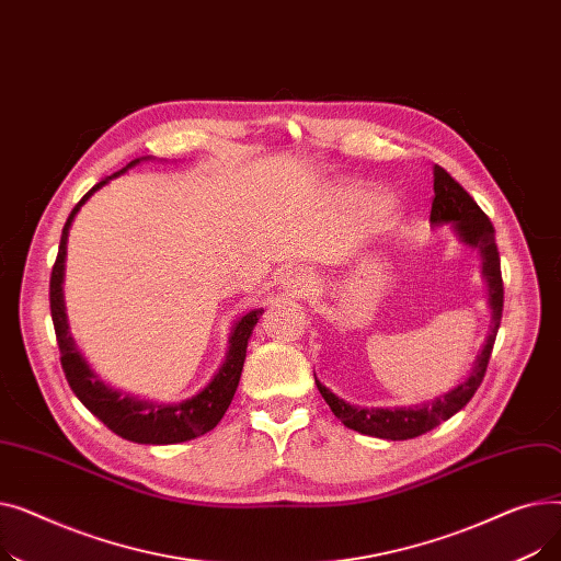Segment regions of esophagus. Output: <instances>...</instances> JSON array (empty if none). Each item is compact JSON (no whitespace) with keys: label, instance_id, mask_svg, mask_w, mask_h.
I'll list each match as a JSON object with an SVG mask.
<instances>
[{"label":"esophagus","instance_id":"34e87169","mask_svg":"<svg viewBox=\"0 0 561 561\" xmlns=\"http://www.w3.org/2000/svg\"><path fill=\"white\" fill-rule=\"evenodd\" d=\"M313 275L307 268H288L282 275V288L290 298H307L313 290Z\"/></svg>","mask_w":561,"mask_h":561}]
</instances>
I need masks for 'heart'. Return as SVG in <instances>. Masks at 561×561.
<instances>
[{
    "label": "heart",
    "mask_w": 561,
    "mask_h": 561,
    "mask_svg": "<svg viewBox=\"0 0 561 561\" xmlns=\"http://www.w3.org/2000/svg\"><path fill=\"white\" fill-rule=\"evenodd\" d=\"M364 204L368 206V209H370L373 214L387 211L389 206H391V202H389L385 195H366V197H364Z\"/></svg>",
    "instance_id": "1"
}]
</instances>
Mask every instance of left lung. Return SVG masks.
Segmentation results:
<instances>
[{
    "mask_svg": "<svg viewBox=\"0 0 561 561\" xmlns=\"http://www.w3.org/2000/svg\"><path fill=\"white\" fill-rule=\"evenodd\" d=\"M430 222L432 227L453 225L457 239L463 245L480 252L482 277L486 282V305L491 309L489 334L482 343V350L476 355L473 368L468 370V375L459 381V385L421 404L357 407L334 396L325 385H320L316 377V387L320 396L330 404V409L334 411V416L345 427L355 430L359 434L389 438V440H404V438H416L434 430L436 425L455 416L457 411L463 409L468 400L476 396L491 359L500 318H503V275H500V254L495 245V231L486 214L478 206V202L470 197L440 165H434V199H432Z\"/></svg>",
    "mask_w": 561,
    "mask_h": 561,
    "instance_id": "obj_1",
    "label": "left lung"
}]
</instances>
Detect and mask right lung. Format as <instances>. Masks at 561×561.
Masks as SVG:
<instances>
[{"label": "right lung", "mask_w": 561, "mask_h": 561, "mask_svg": "<svg viewBox=\"0 0 561 561\" xmlns=\"http://www.w3.org/2000/svg\"><path fill=\"white\" fill-rule=\"evenodd\" d=\"M152 157H140L127 163V168L113 172L111 176H104L100 184H95L88 191L79 204L72 209V214L66 220L61 245H58V256L51 268L49 279V307H51V320L56 343L61 350V366L66 373V379L75 396L83 402V407L98 416L111 432L123 436L134 444L145 446H170V444H184V440L197 438L206 432H211L220 419L225 416L227 407L231 404V398L239 389V379L245 364L248 341L252 336V330L263 316V309H250L241 318L233 320L227 355L211 377L209 385L195 396L182 400V402H152L142 400L129 393L117 391L108 387L106 381L91 368L81 355L77 341L70 334V322L66 313V300H64V277H66V254H68V233L72 227L75 216L79 214L81 206L91 199L93 193H98L102 186H106L115 176L125 174L129 168L138 165L140 161H150Z\"/></svg>", "instance_id": "1"}]
</instances>
